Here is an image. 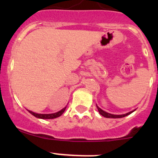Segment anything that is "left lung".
<instances>
[{"mask_svg":"<svg viewBox=\"0 0 158 158\" xmlns=\"http://www.w3.org/2000/svg\"><path fill=\"white\" fill-rule=\"evenodd\" d=\"M97 109H98V112H99L100 114H102V115L104 116V117H106V118H123V117H125V116L128 115V114H130L131 113H132L133 111H135V110H134V111H130V112H128V113H126V114H110V113H108V112H106V111H103V110L100 109L98 106H97Z\"/></svg>","mask_w":158,"mask_h":158,"instance_id":"obj_1","label":"left lung"}]
</instances>
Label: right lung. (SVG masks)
Returning <instances> with one entry per match:
<instances>
[{"mask_svg":"<svg viewBox=\"0 0 158 158\" xmlns=\"http://www.w3.org/2000/svg\"><path fill=\"white\" fill-rule=\"evenodd\" d=\"M66 107L63 108V109L60 110V111L56 113H52V114H38V113H35L33 112V111H30L28 110V111L31 114H33V116H35L36 118H42V119H52V118H56L60 117V115L63 114V113L64 112L65 110H66Z\"/></svg>","mask_w":158,"mask_h":158,"instance_id":"right-lung-1","label":"right lung"}]
</instances>
